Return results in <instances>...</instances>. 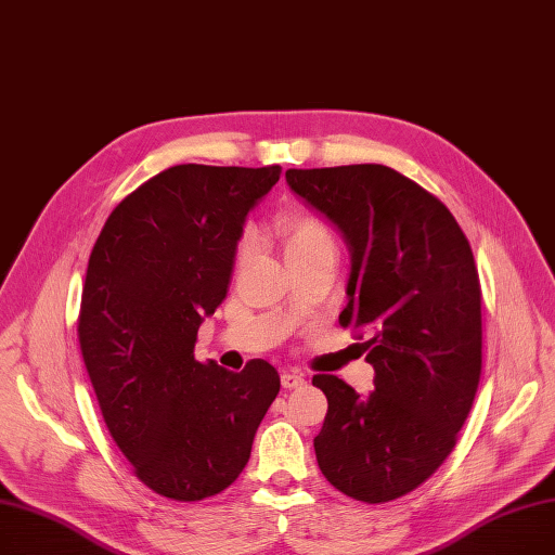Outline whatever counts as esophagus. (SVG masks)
I'll list each match as a JSON object with an SVG mask.
<instances>
[{
  "label": "esophagus",
  "mask_w": 555,
  "mask_h": 555,
  "mask_svg": "<svg viewBox=\"0 0 555 555\" xmlns=\"http://www.w3.org/2000/svg\"><path fill=\"white\" fill-rule=\"evenodd\" d=\"M306 383V378L301 374H295V372H283L281 374V385L285 390H295V388H301V385Z\"/></svg>",
  "instance_id": "34e87169"
}]
</instances>
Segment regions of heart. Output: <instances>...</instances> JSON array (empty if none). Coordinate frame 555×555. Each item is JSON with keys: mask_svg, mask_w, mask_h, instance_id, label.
I'll return each instance as SVG.
<instances>
[{"mask_svg": "<svg viewBox=\"0 0 555 555\" xmlns=\"http://www.w3.org/2000/svg\"><path fill=\"white\" fill-rule=\"evenodd\" d=\"M281 237H283V251L285 260L304 258L318 251H335L333 235L326 224L312 215H287L281 220ZM254 243L245 240L240 247V260H247L251 256Z\"/></svg>", "mask_w": 555, "mask_h": 555, "instance_id": "heart-1", "label": "heart"}]
</instances>
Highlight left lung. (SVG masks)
I'll return each instance as SVG.
<instances>
[{"mask_svg":"<svg viewBox=\"0 0 555 555\" xmlns=\"http://www.w3.org/2000/svg\"><path fill=\"white\" fill-rule=\"evenodd\" d=\"M299 199L349 247L340 324L367 335L374 390L312 376L328 399L315 455L328 483L392 501L453 451L480 378V283L472 247L449 208L392 167L363 163L287 170Z\"/></svg>","mask_w":555,"mask_h":555,"instance_id":"8db88e82","label":"left lung"}]
</instances>
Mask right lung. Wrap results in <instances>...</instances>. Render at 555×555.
<instances>
[{
  "label": "right lung",
  "instance_id": "1",
  "mask_svg": "<svg viewBox=\"0 0 555 555\" xmlns=\"http://www.w3.org/2000/svg\"><path fill=\"white\" fill-rule=\"evenodd\" d=\"M279 177V165L170 167L119 202L92 247L83 363L115 444L160 496L227 490L281 390L260 358L240 374L195 358L202 322L227 297L247 215Z\"/></svg>",
  "mask_w": 555,
  "mask_h": 555
}]
</instances>
